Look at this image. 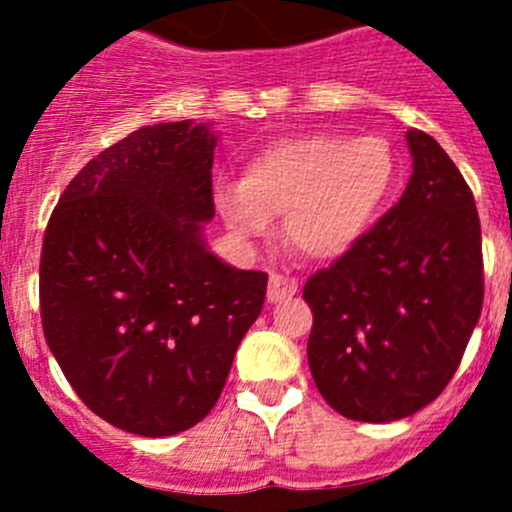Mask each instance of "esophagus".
Listing matches in <instances>:
<instances>
[{
  "label": "esophagus",
  "instance_id": "34e87169",
  "mask_svg": "<svg viewBox=\"0 0 512 512\" xmlns=\"http://www.w3.org/2000/svg\"><path fill=\"white\" fill-rule=\"evenodd\" d=\"M297 289H299L297 282L289 280V277L270 275V287H267V302H272V304L285 302V299L297 294Z\"/></svg>",
  "mask_w": 512,
  "mask_h": 512
}]
</instances>
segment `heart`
I'll return each instance as SVG.
<instances>
[{
	"label": "heart",
	"mask_w": 512,
	"mask_h": 512,
	"mask_svg": "<svg viewBox=\"0 0 512 512\" xmlns=\"http://www.w3.org/2000/svg\"><path fill=\"white\" fill-rule=\"evenodd\" d=\"M396 183V158L376 136H294L247 163L240 183L215 190L230 232L255 240L285 215L289 245L309 260H339L359 245Z\"/></svg>",
	"instance_id": "b5f03b06"
}]
</instances>
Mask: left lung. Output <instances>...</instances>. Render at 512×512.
<instances>
[{
    "instance_id": "left-lung-1",
    "label": "left lung",
    "mask_w": 512,
    "mask_h": 512,
    "mask_svg": "<svg viewBox=\"0 0 512 512\" xmlns=\"http://www.w3.org/2000/svg\"><path fill=\"white\" fill-rule=\"evenodd\" d=\"M414 173L354 250L304 285L314 384L352 421L389 423L431 404L456 374L483 307L471 188L428 133L406 131Z\"/></svg>"
}]
</instances>
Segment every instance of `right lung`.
<instances>
[{
    "label": "right lung",
    "mask_w": 512,
    "mask_h": 512,
    "mask_svg": "<svg viewBox=\"0 0 512 512\" xmlns=\"http://www.w3.org/2000/svg\"><path fill=\"white\" fill-rule=\"evenodd\" d=\"M215 143L213 123L138 128L79 170L46 225V344L79 399L136 436L210 414L265 302V272L205 242Z\"/></svg>",
    "instance_id": "obj_1"
}]
</instances>
